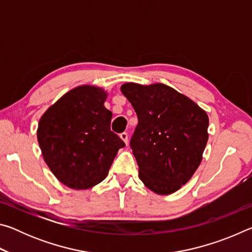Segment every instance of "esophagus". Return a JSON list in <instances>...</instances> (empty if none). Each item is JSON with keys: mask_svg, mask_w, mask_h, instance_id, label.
I'll use <instances>...</instances> for the list:
<instances>
[{"mask_svg": "<svg viewBox=\"0 0 252 252\" xmlns=\"http://www.w3.org/2000/svg\"><path fill=\"white\" fill-rule=\"evenodd\" d=\"M120 138L123 140V142L126 144H127V141H129V139H127V133L126 132H123V133L120 134Z\"/></svg>", "mask_w": 252, "mask_h": 252, "instance_id": "obj_1", "label": "esophagus"}]
</instances>
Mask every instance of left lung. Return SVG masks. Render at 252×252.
Here are the masks:
<instances>
[{"label": "left lung", "mask_w": 252, "mask_h": 252, "mask_svg": "<svg viewBox=\"0 0 252 252\" xmlns=\"http://www.w3.org/2000/svg\"><path fill=\"white\" fill-rule=\"evenodd\" d=\"M121 92L138 116L130 147L140 179L158 194L176 192L202 160L208 141L206 111L162 83H126Z\"/></svg>", "instance_id": "8db88e82"}]
</instances>
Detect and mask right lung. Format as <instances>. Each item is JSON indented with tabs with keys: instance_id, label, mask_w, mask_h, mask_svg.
I'll list each match as a JSON object with an SVG mask.
<instances>
[{
	"instance_id": "add662e5",
	"label": "right lung",
	"mask_w": 252,
	"mask_h": 252,
	"mask_svg": "<svg viewBox=\"0 0 252 252\" xmlns=\"http://www.w3.org/2000/svg\"><path fill=\"white\" fill-rule=\"evenodd\" d=\"M106 93L82 85L65 93L46 110L37 127L44 161L63 185L92 188L108 176L125 142L110 129L112 112L104 106Z\"/></svg>"
}]
</instances>
